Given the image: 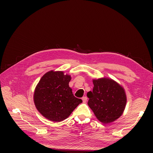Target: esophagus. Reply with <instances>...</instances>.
<instances>
[{"mask_svg": "<svg viewBox=\"0 0 153 153\" xmlns=\"http://www.w3.org/2000/svg\"><path fill=\"white\" fill-rule=\"evenodd\" d=\"M82 101H83V102H84V103H85L86 101H87V98L86 96H84V97H82Z\"/></svg>", "mask_w": 153, "mask_h": 153, "instance_id": "34e87169", "label": "esophagus"}]
</instances>
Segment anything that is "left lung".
Segmentation results:
<instances>
[{
	"mask_svg": "<svg viewBox=\"0 0 153 153\" xmlns=\"http://www.w3.org/2000/svg\"><path fill=\"white\" fill-rule=\"evenodd\" d=\"M92 91L87 92L88 105L96 118L105 124L112 123L121 116L126 104L123 87L112 79L101 78L93 80Z\"/></svg>",
	"mask_w": 153,
	"mask_h": 153,
	"instance_id": "8db88e82",
	"label": "left lung"
}]
</instances>
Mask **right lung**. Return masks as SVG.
I'll return each instance as SVG.
<instances>
[{
	"mask_svg": "<svg viewBox=\"0 0 153 153\" xmlns=\"http://www.w3.org/2000/svg\"><path fill=\"white\" fill-rule=\"evenodd\" d=\"M71 76L63 71H50L41 77L37 85L34 101L36 108L50 121L60 122L68 118L82 102L73 95L69 86Z\"/></svg>",
	"mask_w": 153,
	"mask_h": 153,
	"instance_id": "1",
	"label": "right lung"
}]
</instances>
